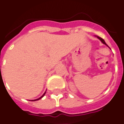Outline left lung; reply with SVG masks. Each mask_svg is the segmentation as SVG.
Segmentation results:
<instances>
[{"label": "left lung", "instance_id": "1", "mask_svg": "<svg viewBox=\"0 0 124 124\" xmlns=\"http://www.w3.org/2000/svg\"><path fill=\"white\" fill-rule=\"evenodd\" d=\"M97 37L98 39H99L100 40H101V42L103 43V44H104V45H106V46H108V45H107L106 43V42H105V41H104V39H102V38H101L99 37V36H97ZM108 47H109V46H108Z\"/></svg>", "mask_w": 124, "mask_h": 124}]
</instances>
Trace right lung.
Instances as JSON below:
<instances>
[{
	"label": "right lung",
	"instance_id": "obj_1",
	"mask_svg": "<svg viewBox=\"0 0 124 124\" xmlns=\"http://www.w3.org/2000/svg\"><path fill=\"white\" fill-rule=\"evenodd\" d=\"M45 93H46V92H45V93H43V95L41 96V97H39V98H38V99H34V100H31V101H38V100H39V99H41V98L43 97V96L45 95Z\"/></svg>",
	"mask_w": 124,
	"mask_h": 124
}]
</instances>
